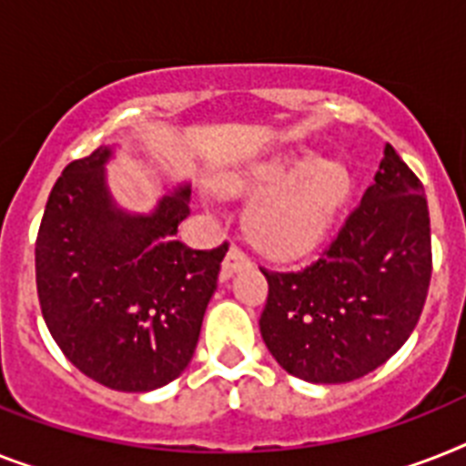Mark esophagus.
<instances>
[{
    "label": "esophagus",
    "instance_id": "1",
    "mask_svg": "<svg viewBox=\"0 0 466 466\" xmlns=\"http://www.w3.org/2000/svg\"><path fill=\"white\" fill-rule=\"evenodd\" d=\"M249 267V257L242 252L240 248H233L228 249V255H226L224 264H221V279H230L233 274H238V271H242V268Z\"/></svg>",
    "mask_w": 466,
    "mask_h": 466
}]
</instances>
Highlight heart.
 Here are the masks:
<instances>
[{
	"instance_id": "obj_1",
	"label": "heart",
	"mask_w": 466,
	"mask_h": 466,
	"mask_svg": "<svg viewBox=\"0 0 466 466\" xmlns=\"http://www.w3.org/2000/svg\"><path fill=\"white\" fill-rule=\"evenodd\" d=\"M221 186L228 192L268 187L252 202L249 230L276 255H305L317 248L352 195L348 168L319 161L307 149L252 161L224 176Z\"/></svg>"
}]
</instances>
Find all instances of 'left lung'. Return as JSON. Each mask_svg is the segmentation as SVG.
Segmentation results:
<instances>
[{
	"label": "left lung",
	"mask_w": 466,
	"mask_h": 466,
	"mask_svg": "<svg viewBox=\"0 0 466 466\" xmlns=\"http://www.w3.org/2000/svg\"><path fill=\"white\" fill-rule=\"evenodd\" d=\"M424 186L390 145L324 255L267 276L259 330L288 374L348 383L386 364L417 326L431 283Z\"/></svg>",
	"instance_id": "left-lung-1"
}]
</instances>
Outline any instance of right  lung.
<instances>
[{"instance_id":"add662e5","label":"right lung","mask_w":466,"mask_h":466,"mask_svg":"<svg viewBox=\"0 0 466 466\" xmlns=\"http://www.w3.org/2000/svg\"><path fill=\"white\" fill-rule=\"evenodd\" d=\"M111 149L71 161L49 192L35 240V280L49 333L92 380L147 393L183 374L198 348L228 242L192 249L176 238L190 190L147 217L126 214L104 183Z\"/></svg>"}]
</instances>
